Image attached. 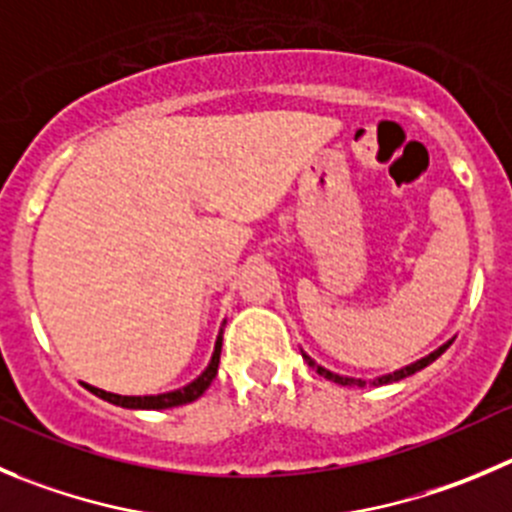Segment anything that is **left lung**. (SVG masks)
I'll return each mask as SVG.
<instances>
[{"instance_id": "1", "label": "left lung", "mask_w": 512, "mask_h": 512, "mask_svg": "<svg viewBox=\"0 0 512 512\" xmlns=\"http://www.w3.org/2000/svg\"><path fill=\"white\" fill-rule=\"evenodd\" d=\"M447 348H450V343H447V346H442L439 348V351H434V353H429L427 358H422V361H417V364H412V366H407V369H401V371H396V374H389V376H381L379 381H374V384H391V381H399V379H407V376H412V374H417L419 369H424V366H429L434 361V358H439L442 356L444 351H447ZM308 364L310 366H315L313 361H310L308 358ZM315 369H318V374L321 376H326V379H331V381H338V384H343V386H364L366 381H361V379H348V376H338V374H331V371H326V369H321V366H315Z\"/></svg>"}]
</instances>
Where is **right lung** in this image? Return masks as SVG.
Returning <instances> with one entry per match:
<instances>
[{
    "label": "right lung",
    "instance_id": "right-lung-1",
    "mask_svg": "<svg viewBox=\"0 0 512 512\" xmlns=\"http://www.w3.org/2000/svg\"><path fill=\"white\" fill-rule=\"evenodd\" d=\"M219 353H222V336L217 338V346H214V356H212V364L207 366L202 376L197 381H191L189 386L184 389H176L169 391V394H159V396H121V394H111V391H103V389H95V386H88V391H93L95 396L100 399L111 401L116 407H126V409H169V407H181V404H189V401L199 399L204 391L209 389V384L214 381L219 369Z\"/></svg>",
    "mask_w": 512,
    "mask_h": 512
}]
</instances>
